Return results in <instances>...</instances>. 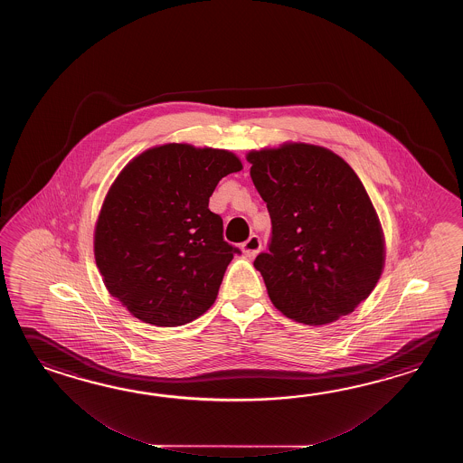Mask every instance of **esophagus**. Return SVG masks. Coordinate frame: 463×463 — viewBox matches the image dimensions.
<instances>
[{"label": "esophagus", "mask_w": 463, "mask_h": 463, "mask_svg": "<svg viewBox=\"0 0 463 463\" xmlns=\"http://www.w3.org/2000/svg\"><path fill=\"white\" fill-rule=\"evenodd\" d=\"M241 250H243V255L248 256V258L258 255V251L261 250V240H260V236H250L245 243L241 245Z\"/></svg>", "instance_id": "1"}]
</instances>
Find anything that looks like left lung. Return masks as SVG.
Listing matches in <instances>:
<instances>
[{
	"mask_svg": "<svg viewBox=\"0 0 463 463\" xmlns=\"http://www.w3.org/2000/svg\"><path fill=\"white\" fill-rule=\"evenodd\" d=\"M246 160L271 218L268 251L253 263L271 303L305 325L353 313L385 258L381 222L354 170L309 144L251 150Z\"/></svg>",
	"mask_w": 463,
	"mask_h": 463,
	"instance_id": "left-lung-1",
	"label": "left lung"
}]
</instances>
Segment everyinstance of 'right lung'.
Returning <instances> with one entry per match:
<instances>
[{
    "instance_id": "right-lung-1",
    "label": "right lung",
    "mask_w": 463,
    "mask_h": 463,
    "mask_svg": "<svg viewBox=\"0 0 463 463\" xmlns=\"http://www.w3.org/2000/svg\"><path fill=\"white\" fill-rule=\"evenodd\" d=\"M241 167L228 150L165 144L118 174L99 213L94 256L109 293L130 315L174 327L215 303L240 250L223 240V220L208 200Z\"/></svg>"
}]
</instances>
